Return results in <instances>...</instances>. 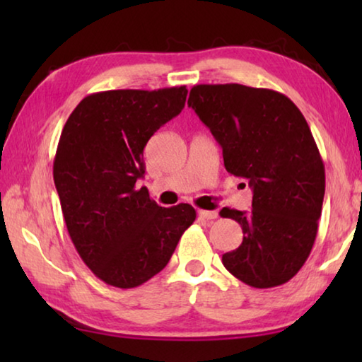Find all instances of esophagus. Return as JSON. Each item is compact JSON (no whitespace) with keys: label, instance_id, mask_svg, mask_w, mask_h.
Instances as JSON below:
<instances>
[{"label":"esophagus","instance_id":"1","mask_svg":"<svg viewBox=\"0 0 362 362\" xmlns=\"http://www.w3.org/2000/svg\"><path fill=\"white\" fill-rule=\"evenodd\" d=\"M198 216L201 218H206V220H214L218 217V214H217V211H198Z\"/></svg>","mask_w":362,"mask_h":362}]
</instances>
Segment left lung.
<instances>
[{"mask_svg":"<svg viewBox=\"0 0 362 362\" xmlns=\"http://www.w3.org/2000/svg\"><path fill=\"white\" fill-rule=\"evenodd\" d=\"M188 107L222 146L225 169L249 180L254 194L252 211H220L244 233L223 267L259 289L287 283L313 247L326 189L308 122L284 94L235 83L193 86Z\"/></svg>","mask_w":362,"mask_h":362,"instance_id":"8db88e82","label":"left lung"}]
</instances>
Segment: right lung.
Instances as JSON below:
<instances>
[{
    "label": "right lung",
    "instance_id": "obj_1",
    "mask_svg": "<svg viewBox=\"0 0 362 362\" xmlns=\"http://www.w3.org/2000/svg\"><path fill=\"white\" fill-rule=\"evenodd\" d=\"M185 86L95 93L66 119L54 159V183L66 230L97 278L119 289L144 284L168 265L194 222L189 204L161 207L148 189L144 148L179 115Z\"/></svg>",
    "mask_w": 362,
    "mask_h": 362
}]
</instances>
